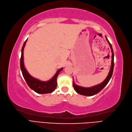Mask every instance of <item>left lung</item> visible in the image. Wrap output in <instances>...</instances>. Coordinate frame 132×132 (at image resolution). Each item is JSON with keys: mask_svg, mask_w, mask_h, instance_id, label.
<instances>
[{"mask_svg": "<svg viewBox=\"0 0 132 132\" xmlns=\"http://www.w3.org/2000/svg\"><path fill=\"white\" fill-rule=\"evenodd\" d=\"M106 39L108 41V42L110 45V47L111 50V52H112V60H111V65L110 69L109 71V74L107 76L106 78L105 79L103 82L101 84H98L96 86H93V87H81V86L77 85L75 84L74 82L73 81V87L75 89V91L81 94V95H86V96H92V95H94L95 94H97L99 93L100 91L105 87V86L108 84L109 82V81H110L112 73H113V67H114V54H113V51L112 50V47L111 44L110 42H109L108 39H107L106 37Z\"/></svg>", "mask_w": 132, "mask_h": 132, "instance_id": "1", "label": "left lung"}]
</instances>
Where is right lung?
I'll return each mask as SVG.
<instances>
[{
  "instance_id": "add662e5",
  "label": "right lung",
  "mask_w": 132,
  "mask_h": 132,
  "mask_svg": "<svg viewBox=\"0 0 132 132\" xmlns=\"http://www.w3.org/2000/svg\"><path fill=\"white\" fill-rule=\"evenodd\" d=\"M27 41V39L25 41V42L24 43L23 45L22 46L21 50V57L20 60V67L23 76L27 85L34 92L39 94H46L51 93L55 90L57 87V76L58 75V74L60 73V72H61L63 70V68H62L61 69H58L55 75L52 77V78L47 81H40L37 79L33 78V76H31L25 68L23 62V50Z\"/></svg>"
}]
</instances>
